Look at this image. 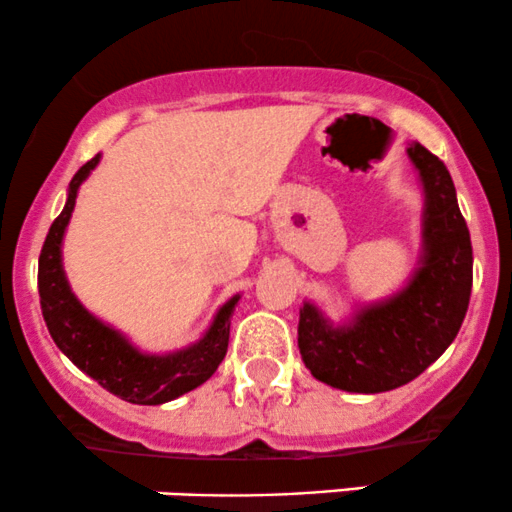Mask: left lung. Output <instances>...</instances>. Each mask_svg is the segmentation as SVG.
Segmentation results:
<instances>
[{"mask_svg":"<svg viewBox=\"0 0 512 512\" xmlns=\"http://www.w3.org/2000/svg\"><path fill=\"white\" fill-rule=\"evenodd\" d=\"M407 154L424 182V260L414 279L383 303L332 327L303 303L298 349L310 373L346 392L395 390L411 383L452 344L472 296V240L445 163L426 146Z\"/></svg>","mask_w":512,"mask_h":512,"instance_id":"obj_1","label":"left lung"}]
</instances>
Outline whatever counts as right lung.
I'll return each mask as SVG.
<instances>
[{
  "label": "right lung",
  "mask_w": 512,
  "mask_h": 512,
  "mask_svg": "<svg viewBox=\"0 0 512 512\" xmlns=\"http://www.w3.org/2000/svg\"><path fill=\"white\" fill-rule=\"evenodd\" d=\"M101 161V154L93 156L86 166L79 168L69 182V197L62 214L52 221L48 238L38 260V291L45 325L60 351L76 368L84 370L98 385L132 404H163L170 399L195 390L214 375L228 349L231 334V315L238 298L233 296L216 313L214 322L199 339L187 349L166 356H151L134 349L132 344L103 325L98 317L76 301L69 289L62 269V236L76 204L79 185L88 178Z\"/></svg>",
  "instance_id": "add662e5"
}]
</instances>
